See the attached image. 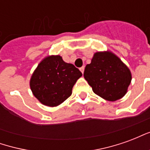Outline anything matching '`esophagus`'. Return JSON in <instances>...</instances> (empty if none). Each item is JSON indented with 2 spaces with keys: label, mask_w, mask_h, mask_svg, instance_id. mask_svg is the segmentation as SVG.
Listing matches in <instances>:
<instances>
[{
  "label": "esophagus",
  "mask_w": 150,
  "mask_h": 150,
  "mask_svg": "<svg viewBox=\"0 0 150 150\" xmlns=\"http://www.w3.org/2000/svg\"><path fill=\"white\" fill-rule=\"evenodd\" d=\"M84 68H85L84 66H83L82 67H80V68H79V70H80V71H81L82 73H83V71H84Z\"/></svg>",
  "instance_id": "esophagus-1"
}]
</instances>
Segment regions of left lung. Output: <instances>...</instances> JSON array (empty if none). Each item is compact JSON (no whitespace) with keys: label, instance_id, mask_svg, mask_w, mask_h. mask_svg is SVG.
Masks as SVG:
<instances>
[{"label":"left lung","instance_id":"8db88e82","mask_svg":"<svg viewBox=\"0 0 150 150\" xmlns=\"http://www.w3.org/2000/svg\"><path fill=\"white\" fill-rule=\"evenodd\" d=\"M83 76L94 93L108 101L121 99L132 80L129 67L108 50L95 53Z\"/></svg>","mask_w":150,"mask_h":150}]
</instances>
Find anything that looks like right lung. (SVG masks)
<instances>
[{
	"instance_id": "add662e5",
	"label": "right lung",
	"mask_w": 150,
	"mask_h": 150,
	"mask_svg": "<svg viewBox=\"0 0 150 150\" xmlns=\"http://www.w3.org/2000/svg\"><path fill=\"white\" fill-rule=\"evenodd\" d=\"M81 71L60 55L43 59L31 76L30 86L33 94L44 105L56 107L71 96Z\"/></svg>"
}]
</instances>
